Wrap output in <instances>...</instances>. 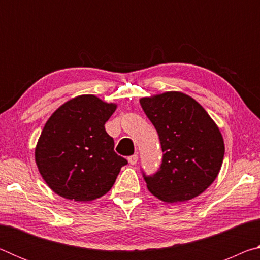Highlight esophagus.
<instances>
[{
    "label": "esophagus",
    "mask_w": 260,
    "mask_h": 260,
    "mask_svg": "<svg viewBox=\"0 0 260 260\" xmlns=\"http://www.w3.org/2000/svg\"><path fill=\"white\" fill-rule=\"evenodd\" d=\"M138 159H139V157H138V155H133V156H131V157H128V162L131 165H135L136 162H138Z\"/></svg>",
    "instance_id": "obj_1"
}]
</instances>
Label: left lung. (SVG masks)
<instances>
[{"label": "left lung", "instance_id": "left-lung-1", "mask_svg": "<svg viewBox=\"0 0 260 260\" xmlns=\"http://www.w3.org/2000/svg\"><path fill=\"white\" fill-rule=\"evenodd\" d=\"M159 135L162 161L152 177L143 174L153 196L166 203L192 200L205 191L221 169L225 143L205 109L181 91L140 99Z\"/></svg>", "mask_w": 260, "mask_h": 260}]
</instances>
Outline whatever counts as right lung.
Listing matches in <instances>:
<instances>
[{"instance_id": "add662e5", "label": "right lung", "mask_w": 260, "mask_h": 260, "mask_svg": "<svg viewBox=\"0 0 260 260\" xmlns=\"http://www.w3.org/2000/svg\"><path fill=\"white\" fill-rule=\"evenodd\" d=\"M91 94L61 104L47 120L35 147V162L52 191L64 199L89 202L112 188L125 158L114 152L105 122L116 111Z\"/></svg>"}]
</instances>
